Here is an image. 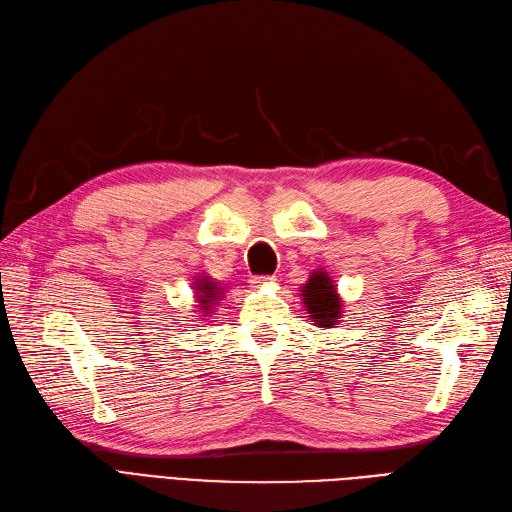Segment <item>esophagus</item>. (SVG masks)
<instances>
[{"label": "esophagus", "instance_id": "obj_1", "mask_svg": "<svg viewBox=\"0 0 512 512\" xmlns=\"http://www.w3.org/2000/svg\"><path fill=\"white\" fill-rule=\"evenodd\" d=\"M274 276H253L251 278V285L253 287H261V285H272L274 283Z\"/></svg>", "mask_w": 512, "mask_h": 512}]
</instances>
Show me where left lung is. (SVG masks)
I'll list each match as a JSON object with an SVG mask.
<instances>
[{"label":"left lung","instance_id":"obj_1","mask_svg":"<svg viewBox=\"0 0 512 512\" xmlns=\"http://www.w3.org/2000/svg\"><path fill=\"white\" fill-rule=\"evenodd\" d=\"M302 298L310 319L319 327H332L340 319V298L327 272H315L302 287Z\"/></svg>","mask_w":512,"mask_h":512}]
</instances>
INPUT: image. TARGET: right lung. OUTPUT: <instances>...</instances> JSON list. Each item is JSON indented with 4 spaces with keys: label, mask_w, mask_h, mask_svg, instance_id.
<instances>
[{
    "label": "right lung",
    "mask_w": 512,
    "mask_h": 512,
    "mask_svg": "<svg viewBox=\"0 0 512 512\" xmlns=\"http://www.w3.org/2000/svg\"><path fill=\"white\" fill-rule=\"evenodd\" d=\"M195 289H197V293H200V295H197V302H200V308H202L204 312H208L210 302L219 300L221 287H219L217 283H212L210 276H202V278L195 283Z\"/></svg>",
    "instance_id": "add662e5"
}]
</instances>
